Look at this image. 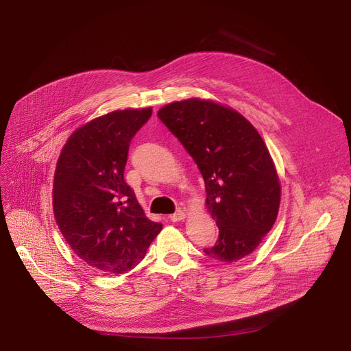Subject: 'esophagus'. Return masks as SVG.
I'll return each instance as SVG.
<instances>
[{
    "instance_id": "34e87169",
    "label": "esophagus",
    "mask_w": 351,
    "mask_h": 351,
    "mask_svg": "<svg viewBox=\"0 0 351 351\" xmlns=\"http://www.w3.org/2000/svg\"><path fill=\"white\" fill-rule=\"evenodd\" d=\"M169 218H171L172 222H179V221H183V219L186 218V213L182 211V210H179V211H176L175 214H172Z\"/></svg>"
}]
</instances>
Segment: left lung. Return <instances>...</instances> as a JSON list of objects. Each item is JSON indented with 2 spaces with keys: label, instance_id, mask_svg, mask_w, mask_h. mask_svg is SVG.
<instances>
[{
  "label": "left lung",
  "instance_id": "1",
  "mask_svg": "<svg viewBox=\"0 0 351 351\" xmlns=\"http://www.w3.org/2000/svg\"><path fill=\"white\" fill-rule=\"evenodd\" d=\"M202 172L206 206L219 229L204 253L221 263L252 254L272 229L280 182L268 148L241 114L213 99L189 98L158 111Z\"/></svg>",
  "mask_w": 351,
  "mask_h": 351
}]
</instances>
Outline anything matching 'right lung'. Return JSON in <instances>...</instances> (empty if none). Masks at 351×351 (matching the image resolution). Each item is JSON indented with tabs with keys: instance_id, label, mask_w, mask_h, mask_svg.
Listing matches in <instances>:
<instances>
[{
	"instance_id": "add662e5",
	"label": "right lung",
	"mask_w": 351,
	"mask_h": 351,
	"mask_svg": "<svg viewBox=\"0 0 351 351\" xmlns=\"http://www.w3.org/2000/svg\"><path fill=\"white\" fill-rule=\"evenodd\" d=\"M153 108L118 110L77 128L57 161L53 207L73 253L91 268L123 274L162 225L149 221L123 179L129 144Z\"/></svg>"
}]
</instances>
